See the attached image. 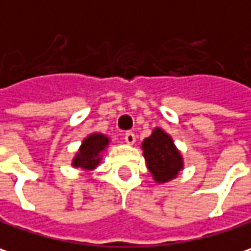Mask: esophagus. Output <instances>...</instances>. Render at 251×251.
<instances>
[{"label":"esophagus","mask_w":251,"mask_h":251,"mask_svg":"<svg viewBox=\"0 0 251 251\" xmlns=\"http://www.w3.org/2000/svg\"><path fill=\"white\" fill-rule=\"evenodd\" d=\"M124 140H126V143H127L128 146H133V144L135 143L134 133H131V131L126 133V134H124Z\"/></svg>","instance_id":"obj_1"}]
</instances>
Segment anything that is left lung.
I'll return each mask as SVG.
<instances>
[{
  "label": "left lung",
  "instance_id": "1",
  "mask_svg": "<svg viewBox=\"0 0 251 251\" xmlns=\"http://www.w3.org/2000/svg\"><path fill=\"white\" fill-rule=\"evenodd\" d=\"M141 149L147 169L155 183L163 184L171 181L184 169L183 155L176 147L171 135L158 127L154 128L151 135L143 141Z\"/></svg>",
  "mask_w": 251,
  "mask_h": 251
}]
</instances>
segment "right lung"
I'll use <instances>...</instances> for the list:
<instances>
[{
	"label": "right lung",
	"instance_id": "obj_1",
	"mask_svg": "<svg viewBox=\"0 0 251 251\" xmlns=\"http://www.w3.org/2000/svg\"><path fill=\"white\" fill-rule=\"evenodd\" d=\"M108 144H110V138L101 133H93L87 135L82 140L77 154L74 155L71 166L75 169H81L85 173L94 170L101 163L102 154L108 147Z\"/></svg>",
	"mask_w": 251,
	"mask_h": 251
}]
</instances>
